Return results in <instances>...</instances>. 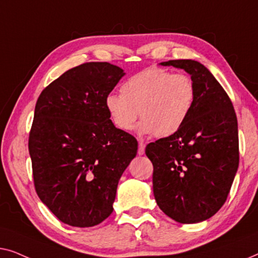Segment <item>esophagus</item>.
Instances as JSON below:
<instances>
[{"mask_svg":"<svg viewBox=\"0 0 258 258\" xmlns=\"http://www.w3.org/2000/svg\"><path fill=\"white\" fill-rule=\"evenodd\" d=\"M145 153V144L143 141H139V148H138V154L143 155Z\"/></svg>","mask_w":258,"mask_h":258,"instance_id":"34e87169","label":"esophagus"}]
</instances>
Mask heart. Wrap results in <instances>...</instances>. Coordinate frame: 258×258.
Masks as SVG:
<instances>
[{
  "label": "heart",
  "instance_id": "b5f03b06",
  "mask_svg": "<svg viewBox=\"0 0 258 258\" xmlns=\"http://www.w3.org/2000/svg\"><path fill=\"white\" fill-rule=\"evenodd\" d=\"M120 93L105 98L111 121L120 131L132 128L138 113L140 134L165 138L187 121L195 103V85L189 76L148 68L122 83Z\"/></svg>",
  "mask_w": 258,
  "mask_h": 258
}]
</instances>
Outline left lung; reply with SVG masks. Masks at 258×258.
<instances>
[{
    "instance_id": "8db88e82",
    "label": "left lung",
    "mask_w": 258,
    "mask_h": 258,
    "mask_svg": "<svg viewBox=\"0 0 258 258\" xmlns=\"http://www.w3.org/2000/svg\"><path fill=\"white\" fill-rule=\"evenodd\" d=\"M182 69L195 85V103L176 133L146 146L159 208L179 223L208 220L224 205L238 168L233 104L205 65L193 59L160 63Z\"/></svg>"
}]
</instances>
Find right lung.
Wrapping results in <instances>:
<instances>
[{
	"instance_id": "obj_1",
	"label": "right lung",
	"mask_w": 258,
	"mask_h": 258,
	"mask_svg": "<svg viewBox=\"0 0 258 258\" xmlns=\"http://www.w3.org/2000/svg\"><path fill=\"white\" fill-rule=\"evenodd\" d=\"M125 72L106 61L72 68L43 90L29 153L41 201L63 223L93 227L113 212L118 182L138 141L111 121L106 98Z\"/></svg>"
}]
</instances>
